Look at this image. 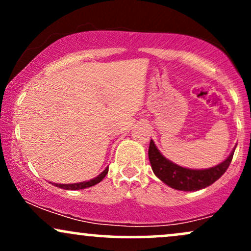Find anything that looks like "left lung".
<instances>
[{"mask_svg":"<svg viewBox=\"0 0 251 251\" xmlns=\"http://www.w3.org/2000/svg\"><path fill=\"white\" fill-rule=\"evenodd\" d=\"M234 152L235 149L223 163L218 164L214 168L191 170L181 168L177 164L172 163L171 160L166 159L160 153L159 150L155 148L153 140H151L149 146V159L154 175L166 185L171 186L172 189L180 190V191H197V190L211 185L218 178L222 177V175L226 171L231 163Z\"/></svg>","mask_w":251,"mask_h":251,"instance_id":"left-lung-1","label":"left lung"}]
</instances>
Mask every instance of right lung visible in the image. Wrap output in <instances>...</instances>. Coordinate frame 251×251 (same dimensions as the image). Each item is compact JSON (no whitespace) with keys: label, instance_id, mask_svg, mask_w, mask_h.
I'll use <instances>...</instances> for the list:
<instances>
[{"label":"right lung","instance_id":"right-lung-1","mask_svg":"<svg viewBox=\"0 0 251 251\" xmlns=\"http://www.w3.org/2000/svg\"><path fill=\"white\" fill-rule=\"evenodd\" d=\"M107 172H108V166L103 170V171L99 176H98V177L93 178V179H91L88 181H81V183H74V184H56V183H54V185L57 186V188L65 189V190H80V189L91 188V186L100 183V181L105 178V176L107 175Z\"/></svg>","mask_w":251,"mask_h":251}]
</instances>
